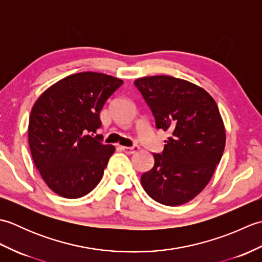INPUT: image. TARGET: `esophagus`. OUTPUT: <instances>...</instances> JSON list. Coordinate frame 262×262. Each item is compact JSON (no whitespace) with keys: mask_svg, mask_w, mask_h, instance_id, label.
<instances>
[{"mask_svg":"<svg viewBox=\"0 0 262 262\" xmlns=\"http://www.w3.org/2000/svg\"><path fill=\"white\" fill-rule=\"evenodd\" d=\"M120 148H121L122 151H124L125 153H128V154H134V153H136V152L138 151V147H137V146H130V147H128V146H120Z\"/></svg>","mask_w":262,"mask_h":262,"instance_id":"esophagus-1","label":"esophagus"}]
</instances>
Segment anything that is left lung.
Here are the masks:
<instances>
[{
	"instance_id": "obj_1",
	"label": "left lung",
	"mask_w": 262,
	"mask_h": 262,
	"mask_svg": "<svg viewBox=\"0 0 262 262\" xmlns=\"http://www.w3.org/2000/svg\"><path fill=\"white\" fill-rule=\"evenodd\" d=\"M159 129L170 133L154 166L142 174L149 197L166 206L183 205L208 185L225 148V126L210 94L197 84L169 75L135 80Z\"/></svg>"
}]
</instances>
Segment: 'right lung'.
Listing matches in <instances>:
<instances>
[{"instance_id": "1", "label": "right lung", "mask_w": 262, "mask_h": 262, "mask_svg": "<svg viewBox=\"0 0 262 262\" xmlns=\"http://www.w3.org/2000/svg\"><path fill=\"white\" fill-rule=\"evenodd\" d=\"M122 82L103 73L82 72L59 80L36 100L28 126L31 157L43 181L58 196L81 198L102 179L116 148L89 133L101 126L100 111Z\"/></svg>"}]
</instances>
